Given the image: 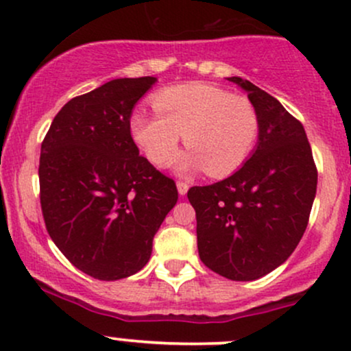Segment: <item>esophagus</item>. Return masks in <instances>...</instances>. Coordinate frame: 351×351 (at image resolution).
<instances>
[{
  "label": "esophagus",
  "mask_w": 351,
  "mask_h": 351,
  "mask_svg": "<svg viewBox=\"0 0 351 351\" xmlns=\"http://www.w3.org/2000/svg\"><path fill=\"white\" fill-rule=\"evenodd\" d=\"M176 188H178V193L181 196H184L188 193V183H184V181H178V183H176Z\"/></svg>",
  "instance_id": "obj_1"
}]
</instances>
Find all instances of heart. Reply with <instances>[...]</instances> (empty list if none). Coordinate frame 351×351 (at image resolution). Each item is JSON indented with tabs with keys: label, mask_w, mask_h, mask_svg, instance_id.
<instances>
[{
	"label": "heart",
	"mask_w": 351,
	"mask_h": 351,
	"mask_svg": "<svg viewBox=\"0 0 351 351\" xmlns=\"http://www.w3.org/2000/svg\"><path fill=\"white\" fill-rule=\"evenodd\" d=\"M156 115L135 112L132 136L156 167L170 163L180 136L188 148L176 163L181 173L203 168L209 176L232 173L251 155L259 136L252 100L206 82L167 87L152 97Z\"/></svg>",
	"instance_id": "obj_1"
}]
</instances>
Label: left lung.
Masks as SVG:
<instances>
[{
    "label": "left lung",
    "mask_w": 351,
    "mask_h": 351,
    "mask_svg": "<svg viewBox=\"0 0 351 351\" xmlns=\"http://www.w3.org/2000/svg\"><path fill=\"white\" fill-rule=\"evenodd\" d=\"M259 114V140L251 158L231 176L193 186L199 259L231 280H256L300 243L317 193V167L304 127L263 88L241 77Z\"/></svg>",
    "instance_id": "left-lung-1"
}]
</instances>
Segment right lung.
<instances>
[{
    "label": "right lung",
    "instance_id": "add662e5",
    "mask_svg": "<svg viewBox=\"0 0 351 351\" xmlns=\"http://www.w3.org/2000/svg\"><path fill=\"white\" fill-rule=\"evenodd\" d=\"M156 77L115 79L71 99L52 120L39 158L46 229L72 265L99 280L134 276L178 201L175 181L138 155L135 104Z\"/></svg>",
    "mask_w": 351,
    "mask_h": 351
}]
</instances>
